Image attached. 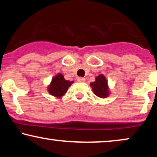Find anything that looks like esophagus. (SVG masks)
I'll list each match as a JSON object with an SVG mask.
<instances>
[{"instance_id":"1","label":"esophagus","mask_w":157,"mask_h":157,"mask_svg":"<svg viewBox=\"0 0 157 157\" xmlns=\"http://www.w3.org/2000/svg\"><path fill=\"white\" fill-rule=\"evenodd\" d=\"M77 81H78V82H84L85 78H83V77H78V78H77Z\"/></svg>"}]
</instances>
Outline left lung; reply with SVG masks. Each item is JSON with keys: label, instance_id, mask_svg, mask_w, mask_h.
Segmentation results:
<instances>
[{"label": "left lung", "instance_id": "8db88e82", "mask_svg": "<svg viewBox=\"0 0 157 157\" xmlns=\"http://www.w3.org/2000/svg\"><path fill=\"white\" fill-rule=\"evenodd\" d=\"M94 93L100 98H106L109 96V88L106 79L104 75L101 74L96 78V81L91 83Z\"/></svg>", "mask_w": 157, "mask_h": 157}]
</instances>
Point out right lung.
<instances>
[{"label": "right lung", "instance_id": "right-lung-1", "mask_svg": "<svg viewBox=\"0 0 157 157\" xmlns=\"http://www.w3.org/2000/svg\"><path fill=\"white\" fill-rule=\"evenodd\" d=\"M72 83H74V81L66 80L63 75L59 74L52 78L51 85L48 88V92L51 95L60 98L65 94Z\"/></svg>", "mask_w": 157, "mask_h": 157}]
</instances>
